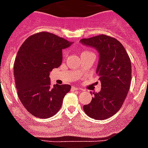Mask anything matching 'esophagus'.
<instances>
[{
  "instance_id": "esophagus-1",
  "label": "esophagus",
  "mask_w": 148,
  "mask_h": 148,
  "mask_svg": "<svg viewBox=\"0 0 148 148\" xmlns=\"http://www.w3.org/2000/svg\"><path fill=\"white\" fill-rule=\"evenodd\" d=\"M71 90V91H82V89L81 88H77V87H75V86H72Z\"/></svg>"
}]
</instances>
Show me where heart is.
<instances>
[{"mask_svg":"<svg viewBox=\"0 0 148 148\" xmlns=\"http://www.w3.org/2000/svg\"><path fill=\"white\" fill-rule=\"evenodd\" d=\"M85 52H86V51H84V52H83V53H85Z\"/></svg>","mask_w":148,"mask_h":148,"instance_id":"heart-1","label":"heart"}]
</instances>
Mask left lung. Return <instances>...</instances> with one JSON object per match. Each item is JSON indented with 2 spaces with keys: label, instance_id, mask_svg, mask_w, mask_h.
Returning <instances> with one entry per match:
<instances>
[{
  "label": "left lung",
  "instance_id": "obj_1",
  "mask_svg": "<svg viewBox=\"0 0 148 148\" xmlns=\"http://www.w3.org/2000/svg\"><path fill=\"white\" fill-rule=\"evenodd\" d=\"M80 42L99 52L97 74L102 86L100 92L92 93L94 97L89 104L84 105V111L91 118L105 120L119 111L129 92L132 77L130 59L120 41L109 36L82 38Z\"/></svg>",
  "mask_w": 148,
  "mask_h": 148
}]
</instances>
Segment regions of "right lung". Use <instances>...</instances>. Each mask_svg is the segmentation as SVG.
Wrapping results in <instances>:
<instances>
[{
	"mask_svg": "<svg viewBox=\"0 0 148 148\" xmlns=\"http://www.w3.org/2000/svg\"><path fill=\"white\" fill-rule=\"evenodd\" d=\"M72 44L48 32L26 38L19 49L13 67L18 96L28 112L46 119L58 112L69 84L51 86L49 73L62 62V49Z\"/></svg>",
	"mask_w": 148,
	"mask_h": 148,
	"instance_id": "obj_1",
	"label": "right lung"
}]
</instances>
